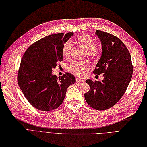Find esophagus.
Instances as JSON below:
<instances>
[{
  "label": "esophagus",
  "mask_w": 147,
  "mask_h": 147,
  "mask_svg": "<svg viewBox=\"0 0 147 147\" xmlns=\"http://www.w3.org/2000/svg\"><path fill=\"white\" fill-rule=\"evenodd\" d=\"M76 81L77 82H84V80L82 79V78H76Z\"/></svg>",
  "instance_id": "1"
}]
</instances>
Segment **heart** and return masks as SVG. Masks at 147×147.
Segmentation results:
<instances>
[{
    "label": "heart",
    "mask_w": 147,
    "mask_h": 147,
    "mask_svg": "<svg viewBox=\"0 0 147 147\" xmlns=\"http://www.w3.org/2000/svg\"><path fill=\"white\" fill-rule=\"evenodd\" d=\"M74 42L86 50L87 56L92 60H97L99 59L101 56V52L97 47H96V43L91 36L87 34H82L77 37ZM71 50V44L69 42H65L63 44L62 50L63 57L65 58H68L70 57ZM90 67V64L88 61H82L72 63L69 65L68 70L76 76H84Z\"/></svg>",
    "instance_id": "1"
}]
</instances>
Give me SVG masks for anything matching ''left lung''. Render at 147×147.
Returning <instances> with one entry per match:
<instances>
[{"label":"left lung","instance_id":"obj_1","mask_svg":"<svg viewBox=\"0 0 147 147\" xmlns=\"http://www.w3.org/2000/svg\"><path fill=\"white\" fill-rule=\"evenodd\" d=\"M95 34L101 42L102 54L93 73H103L104 79L85 80L90 89L84 96L91 107L103 111L114 106L123 96L131 80L133 67L131 56L121 40L99 30Z\"/></svg>","mask_w":147,"mask_h":147}]
</instances>
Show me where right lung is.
<instances>
[{
    "label": "right lung",
    "instance_id": "1",
    "mask_svg": "<svg viewBox=\"0 0 147 147\" xmlns=\"http://www.w3.org/2000/svg\"><path fill=\"white\" fill-rule=\"evenodd\" d=\"M73 33L53 34L29 46L21 60L17 81L29 103L43 111L57 109L64 100L69 85L75 83V77L66 73L59 79L53 75V69L62 62L64 43Z\"/></svg>",
    "mask_w": 147,
    "mask_h": 147
}]
</instances>
